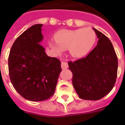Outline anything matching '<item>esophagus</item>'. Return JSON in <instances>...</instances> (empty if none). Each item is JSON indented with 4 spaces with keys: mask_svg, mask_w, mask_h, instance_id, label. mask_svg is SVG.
<instances>
[{
    "mask_svg": "<svg viewBox=\"0 0 125 125\" xmlns=\"http://www.w3.org/2000/svg\"><path fill=\"white\" fill-rule=\"evenodd\" d=\"M61 68L62 69H66L68 68V64L66 61L61 62Z\"/></svg>",
    "mask_w": 125,
    "mask_h": 125,
    "instance_id": "esophagus-1",
    "label": "esophagus"
}]
</instances>
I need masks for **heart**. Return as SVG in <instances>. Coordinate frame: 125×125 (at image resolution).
<instances>
[{"label":"heart","mask_w":125,"mask_h":125,"mask_svg":"<svg viewBox=\"0 0 125 125\" xmlns=\"http://www.w3.org/2000/svg\"><path fill=\"white\" fill-rule=\"evenodd\" d=\"M96 34L91 28L75 30L62 29L55 34L56 41L49 42L51 49L57 54L69 49L70 54L79 58L85 56L92 49L96 41Z\"/></svg>","instance_id":"heart-1"}]
</instances>
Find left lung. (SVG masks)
<instances>
[{"instance_id":"left-lung-1","label":"left lung","mask_w":125,"mask_h":125,"mask_svg":"<svg viewBox=\"0 0 125 125\" xmlns=\"http://www.w3.org/2000/svg\"><path fill=\"white\" fill-rule=\"evenodd\" d=\"M98 41L86 57L69 61L73 85L81 99L100 100L114 87L118 71V58L112 43L104 34L93 28Z\"/></svg>"}]
</instances>
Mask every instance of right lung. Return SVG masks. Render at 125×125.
<instances>
[{"label": "right lung", "instance_id": "add662e5", "mask_svg": "<svg viewBox=\"0 0 125 125\" xmlns=\"http://www.w3.org/2000/svg\"><path fill=\"white\" fill-rule=\"evenodd\" d=\"M42 24H35L15 41L9 56L10 79L15 89L29 101H41L53 95L62 71L61 62L49 57L41 44Z\"/></svg>", "mask_w": 125, "mask_h": 125}]
</instances>
